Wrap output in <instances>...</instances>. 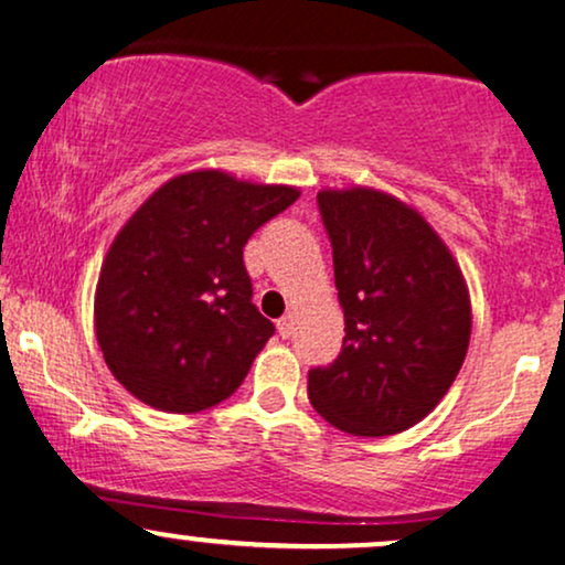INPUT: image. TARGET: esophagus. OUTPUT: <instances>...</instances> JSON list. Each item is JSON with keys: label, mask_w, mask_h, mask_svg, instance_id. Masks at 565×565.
<instances>
[{"label": "esophagus", "mask_w": 565, "mask_h": 565, "mask_svg": "<svg viewBox=\"0 0 565 565\" xmlns=\"http://www.w3.org/2000/svg\"><path fill=\"white\" fill-rule=\"evenodd\" d=\"M294 328H296V315H294V311H288V315H282L280 320H277V333H280L282 338L294 335Z\"/></svg>", "instance_id": "esophagus-1"}]
</instances>
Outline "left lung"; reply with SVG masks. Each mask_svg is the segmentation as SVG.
Segmentation results:
<instances>
[{
    "mask_svg": "<svg viewBox=\"0 0 565 565\" xmlns=\"http://www.w3.org/2000/svg\"><path fill=\"white\" fill-rule=\"evenodd\" d=\"M317 201L347 335L338 360L309 373V402L343 434H402L434 413L466 362V275L426 216L391 192L351 184Z\"/></svg>",
    "mask_w": 565,
    "mask_h": 565,
    "instance_id": "1",
    "label": "left lung"
}]
</instances>
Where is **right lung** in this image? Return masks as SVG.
I'll return each mask as SVG.
<instances>
[{"mask_svg": "<svg viewBox=\"0 0 565 565\" xmlns=\"http://www.w3.org/2000/svg\"><path fill=\"white\" fill-rule=\"evenodd\" d=\"M298 195L294 184L195 169L126 218L99 267L95 335L135 399L190 415L235 394L275 333L250 301L243 245Z\"/></svg>", "mask_w": 565, "mask_h": 565, "instance_id": "right-lung-1", "label": "right lung"}]
</instances>
